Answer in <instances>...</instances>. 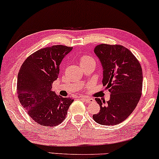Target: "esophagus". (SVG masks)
Listing matches in <instances>:
<instances>
[{
    "instance_id": "1",
    "label": "esophagus",
    "mask_w": 159,
    "mask_h": 159,
    "mask_svg": "<svg viewBox=\"0 0 159 159\" xmlns=\"http://www.w3.org/2000/svg\"><path fill=\"white\" fill-rule=\"evenodd\" d=\"M80 98H82V100H84V102H87V103H92L94 102V100L93 99V98H87V97H84V96H81Z\"/></svg>"
}]
</instances>
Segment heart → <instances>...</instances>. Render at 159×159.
<instances>
[{
	"mask_svg": "<svg viewBox=\"0 0 159 159\" xmlns=\"http://www.w3.org/2000/svg\"><path fill=\"white\" fill-rule=\"evenodd\" d=\"M95 62L93 57H91L89 55H82L81 57H80V65L82 64H85V63H89V62Z\"/></svg>",
	"mask_w": 159,
	"mask_h": 159,
	"instance_id": "1",
	"label": "heart"
}]
</instances>
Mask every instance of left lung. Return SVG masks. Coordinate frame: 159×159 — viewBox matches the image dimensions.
<instances>
[{"label":"left lung","mask_w":159,"mask_h":159,"mask_svg":"<svg viewBox=\"0 0 159 159\" xmlns=\"http://www.w3.org/2000/svg\"><path fill=\"white\" fill-rule=\"evenodd\" d=\"M94 52L103 66L102 83L111 95L107 103L95 98L100 111L93 118L102 125H117L133 112L139 102L143 81L141 65L133 53L122 45L98 44Z\"/></svg>","instance_id":"obj_1"}]
</instances>
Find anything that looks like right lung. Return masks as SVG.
I'll return each mask as SVG.
<instances>
[{
  "label": "right lung",
  "mask_w": 159,
  "mask_h": 159,
  "mask_svg": "<svg viewBox=\"0 0 159 159\" xmlns=\"http://www.w3.org/2000/svg\"><path fill=\"white\" fill-rule=\"evenodd\" d=\"M72 47L53 45L39 49L29 55L18 72L16 91L22 106L35 122L53 127L63 122L71 98H63L52 90L57 80L59 66Z\"/></svg>",
  "instance_id": "1"
}]
</instances>
